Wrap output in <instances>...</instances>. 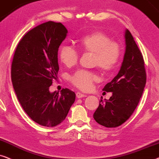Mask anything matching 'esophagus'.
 Masks as SVG:
<instances>
[{
    "instance_id": "34e87169",
    "label": "esophagus",
    "mask_w": 159,
    "mask_h": 159,
    "mask_svg": "<svg viewBox=\"0 0 159 159\" xmlns=\"http://www.w3.org/2000/svg\"><path fill=\"white\" fill-rule=\"evenodd\" d=\"M76 97H77L78 98H82V97H86V95L82 94V93H81V92H77L76 93Z\"/></svg>"
}]
</instances>
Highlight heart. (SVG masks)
Here are the masks:
<instances>
[{"mask_svg": "<svg viewBox=\"0 0 159 159\" xmlns=\"http://www.w3.org/2000/svg\"><path fill=\"white\" fill-rule=\"evenodd\" d=\"M77 45L81 52L94 54V65L105 73H111L119 60L120 46L111 41L108 35L102 32H94L86 35L78 41ZM59 59L65 66L72 67L77 63L78 54L71 46L64 45L59 50ZM70 80L77 87L87 91L97 81V75L92 72L78 70L72 75Z\"/></svg>", "mask_w": 159, "mask_h": 159, "instance_id": "heart-1", "label": "heart"}]
</instances>
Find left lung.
<instances>
[{
  "label": "left lung",
  "instance_id": "1",
  "mask_svg": "<svg viewBox=\"0 0 159 159\" xmlns=\"http://www.w3.org/2000/svg\"><path fill=\"white\" fill-rule=\"evenodd\" d=\"M126 49L120 70L102 89L112 92L109 99L99 100L93 117L100 125L114 128L124 124L134 111L146 84V73L142 53L132 34L126 29Z\"/></svg>",
  "mask_w": 159,
  "mask_h": 159
}]
</instances>
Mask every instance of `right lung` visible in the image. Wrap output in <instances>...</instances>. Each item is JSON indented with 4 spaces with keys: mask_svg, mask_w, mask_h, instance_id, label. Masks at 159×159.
Masks as SVG:
<instances>
[{
    "mask_svg": "<svg viewBox=\"0 0 159 159\" xmlns=\"http://www.w3.org/2000/svg\"><path fill=\"white\" fill-rule=\"evenodd\" d=\"M67 30L60 22L48 21L34 27L17 45L11 65V81L20 103L37 124L54 127L65 119L75 99L68 89L50 92L57 78L58 49Z\"/></svg>",
    "mask_w": 159,
    "mask_h": 159,
    "instance_id": "right-lung-1",
    "label": "right lung"
}]
</instances>
